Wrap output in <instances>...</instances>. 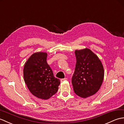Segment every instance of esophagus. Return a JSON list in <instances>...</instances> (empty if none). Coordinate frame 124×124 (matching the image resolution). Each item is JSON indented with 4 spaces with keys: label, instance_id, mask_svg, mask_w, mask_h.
<instances>
[{
    "label": "esophagus",
    "instance_id": "esophagus-1",
    "mask_svg": "<svg viewBox=\"0 0 124 124\" xmlns=\"http://www.w3.org/2000/svg\"><path fill=\"white\" fill-rule=\"evenodd\" d=\"M67 79V78H62L61 79V80H60V81H61V82H64L65 81H66Z\"/></svg>",
    "mask_w": 124,
    "mask_h": 124
}]
</instances>
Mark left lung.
<instances>
[{
  "instance_id": "left-lung-1",
  "label": "left lung",
  "mask_w": 124,
  "mask_h": 124,
  "mask_svg": "<svg viewBox=\"0 0 124 124\" xmlns=\"http://www.w3.org/2000/svg\"><path fill=\"white\" fill-rule=\"evenodd\" d=\"M75 71L71 78L74 92L86 98L100 89L104 78L102 64L98 57L88 48L76 50Z\"/></svg>"
}]
</instances>
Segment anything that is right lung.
Instances as JSON below:
<instances>
[{
	"label": "right lung",
	"instance_id": "add662e5",
	"mask_svg": "<svg viewBox=\"0 0 124 124\" xmlns=\"http://www.w3.org/2000/svg\"><path fill=\"white\" fill-rule=\"evenodd\" d=\"M47 54L39 52L32 54L24 65L25 83L32 94L46 100L58 90L60 79L55 78L51 68L46 62Z\"/></svg>",
	"mask_w": 124,
	"mask_h": 124
}]
</instances>
